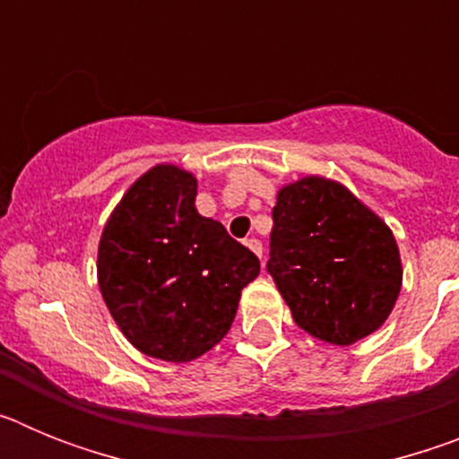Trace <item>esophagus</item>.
I'll return each mask as SVG.
<instances>
[{
	"instance_id": "esophagus-1",
	"label": "esophagus",
	"mask_w": 459,
	"mask_h": 459,
	"mask_svg": "<svg viewBox=\"0 0 459 459\" xmlns=\"http://www.w3.org/2000/svg\"><path fill=\"white\" fill-rule=\"evenodd\" d=\"M246 246H248L250 250H253L255 255H257V257H262V253H264V246H262V241H259V238H246Z\"/></svg>"
}]
</instances>
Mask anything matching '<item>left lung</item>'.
<instances>
[{
  "mask_svg": "<svg viewBox=\"0 0 459 459\" xmlns=\"http://www.w3.org/2000/svg\"><path fill=\"white\" fill-rule=\"evenodd\" d=\"M266 271L294 322L340 347L375 333L403 287L400 250L386 222L324 177L280 188Z\"/></svg>",
  "mask_w": 459,
  "mask_h": 459,
  "instance_id": "1",
  "label": "left lung"
}]
</instances>
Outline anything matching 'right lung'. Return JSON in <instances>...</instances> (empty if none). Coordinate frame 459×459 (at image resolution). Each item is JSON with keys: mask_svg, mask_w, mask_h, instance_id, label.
Wrapping results in <instances>:
<instances>
[{"mask_svg": "<svg viewBox=\"0 0 459 459\" xmlns=\"http://www.w3.org/2000/svg\"><path fill=\"white\" fill-rule=\"evenodd\" d=\"M197 179L156 165L126 190L99 243L109 315L142 354L188 363L227 335L259 259L195 209Z\"/></svg>", "mask_w": 459, "mask_h": 459, "instance_id": "right-lung-1", "label": "right lung"}]
</instances>
